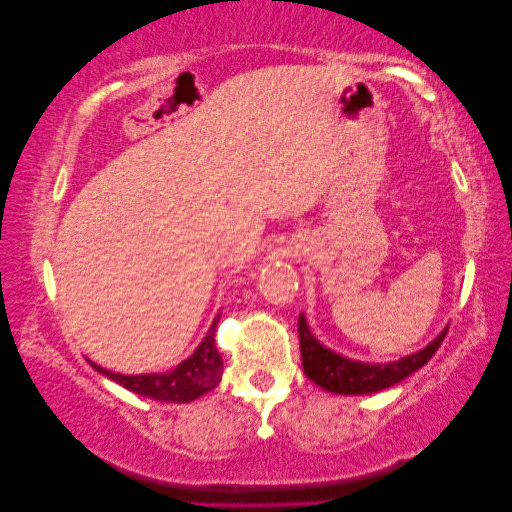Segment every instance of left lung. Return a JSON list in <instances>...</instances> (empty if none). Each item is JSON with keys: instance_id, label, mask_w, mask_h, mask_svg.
Wrapping results in <instances>:
<instances>
[{"instance_id": "8db88e82", "label": "left lung", "mask_w": 512, "mask_h": 512, "mask_svg": "<svg viewBox=\"0 0 512 512\" xmlns=\"http://www.w3.org/2000/svg\"><path fill=\"white\" fill-rule=\"evenodd\" d=\"M298 333L305 375L310 377L314 384H319L321 389L331 391V394L361 396L394 387V384L405 380V377L417 373V370L422 368L424 363H429L431 356L436 354L440 342L445 340L447 328H443V331H440L424 349L389 363L354 361L333 352V349L321 345V342L314 338L310 326H307L305 314H300L298 319Z\"/></svg>"}]
</instances>
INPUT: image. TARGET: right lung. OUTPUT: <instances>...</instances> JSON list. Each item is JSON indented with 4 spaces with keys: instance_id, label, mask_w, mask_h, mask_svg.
I'll return each instance as SVG.
<instances>
[{
    "instance_id": "right-lung-1",
    "label": "right lung",
    "mask_w": 512,
    "mask_h": 512,
    "mask_svg": "<svg viewBox=\"0 0 512 512\" xmlns=\"http://www.w3.org/2000/svg\"><path fill=\"white\" fill-rule=\"evenodd\" d=\"M219 324V317L212 321L209 331L198 349L188 356L186 361H181L174 370L167 373H146V375H121L114 370H107L97 363L90 361L97 373L107 375L109 380L121 384V387L135 391L139 396L153 398V401H167V403H191L202 394H207L209 389H214L221 380L223 373V361L219 349L214 342V331Z\"/></svg>"
}]
</instances>
